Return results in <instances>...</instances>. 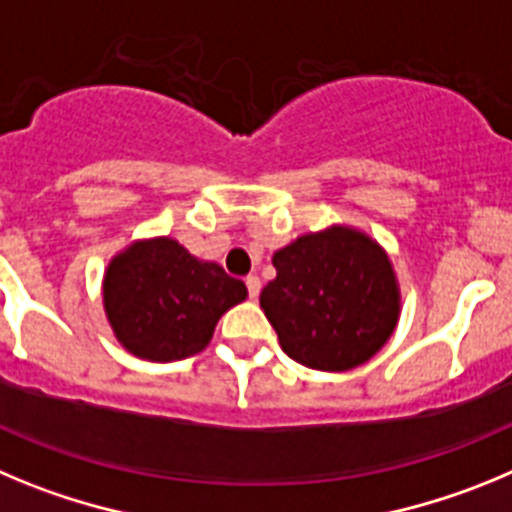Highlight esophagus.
<instances>
[{
    "mask_svg": "<svg viewBox=\"0 0 512 512\" xmlns=\"http://www.w3.org/2000/svg\"><path fill=\"white\" fill-rule=\"evenodd\" d=\"M245 285H247V293H250V298L260 296V278H257V275H247Z\"/></svg>",
    "mask_w": 512,
    "mask_h": 512,
    "instance_id": "1",
    "label": "esophagus"
}]
</instances>
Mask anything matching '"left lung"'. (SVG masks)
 Returning <instances> with one entry per match:
<instances>
[{
	"instance_id": "obj_1",
	"label": "left lung",
	"mask_w": 512,
	"mask_h": 512,
	"mask_svg": "<svg viewBox=\"0 0 512 512\" xmlns=\"http://www.w3.org/2000/svg\"><path fill=\"white\" fill-rule=\"evenodd\" d=\"M275 280L260 308L290 359L311 370L344 372L375 357L400 316L388 252L352 227H329L273 255Z\"/></svg>"
}]
</instances>
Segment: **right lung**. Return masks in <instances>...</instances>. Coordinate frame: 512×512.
Returning <instances> with one entry per match:
<instances>
[{
    "instance_id": "obj_1",
    "label": "right lung",
    "mask_w": 512,
    "mask_h": 512,
    "mask_svg": "<svg viewBox=\"0 0 512 512\" xmlns=\"http://www.w3.org/2000/svg\"><path fill=\"white\" fill-rule=\"evenodd\" d=\"M245 298L242 280L170 237L140 239L112 257L104 273V311L114 336L150 362L199 354L222 313Z\"/></svg>"
}]
</instances>
